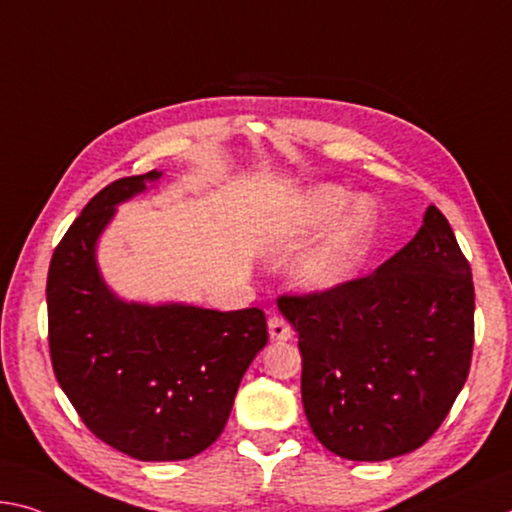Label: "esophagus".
Segmentation results:
<instances>
[{"instance_id":"obj_1","label":"esophagus","mask_w":512,"mask_h":512,"mask_svg":"<svg viewBox=\"0 0 512 512\" xmlns=\"http://www.w3.org/2000/svg\"><path fill=\"white\" fill-rule=\"evenodd\" d=\"M269 335L273 342H287V339H291V335H294V330H291V326L285 319H282V316H271Z\"/></svg>"}]
</instances>
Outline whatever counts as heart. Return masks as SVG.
Masks as SVG:
<instances>
[{"mask_svg": "<svg viewBox=\"0 0 512 512\" xmlns=\"http://www.w3.org/2000/svg\"><path fill=\"white\" fill-rule=\"evenodd\" d=\"M353 196L339 186H316L300 200L291 221L294 234H310L335 220L351 205ZM373 214L367 202H358L351 212L330 225L319 241L307 250L298 266V278L310 289H332L358 271L369 250Z\"/></svg>", "mask_w": 512, "mask_h": 512, "instance_id": "b5f03b06", "label": "heart"}]
</instances>
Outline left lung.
<instances>
[{
  "instance_id": "obj_1",
  "label": "left lung",
  "mask_w": 512,
  "mask_h": 512,
  "mask_svg": "<svg viewBox=\"0 0 512 512\" xmlns=\"http://www.w3.org/2000/svg\"><path fill=\"white\" fill-rule=\"evenodd\" d=\"M298 332L312 433L348 460H389L431 440L469 376L472 266L431 205L415 239L364 278L282 294Z\"/></svg>"
}]
</instances>
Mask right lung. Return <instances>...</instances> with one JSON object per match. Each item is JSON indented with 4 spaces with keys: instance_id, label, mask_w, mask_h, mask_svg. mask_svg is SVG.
Listing matches in <instances>:
<instances>
[{
    "instance_id": "add662e5",
    "label": "right lung",
    "mask_w": 512,
    "mask_h": 512,
    "mask_svg": "<svg viewBox=\"0 0 512 512\" xmlns=\"http://www.w3.org/2000/svg\"><path fill=\"white\" fill-rule=\"evenodd\" d=\"M161 173L111 182L54 248L47 339L54 376L88 431L136 460H186L218 440L248 364L269 342L259 307L123 303L104 285L95 243L118 202Z\"/></svg>"
}]
</instances>
